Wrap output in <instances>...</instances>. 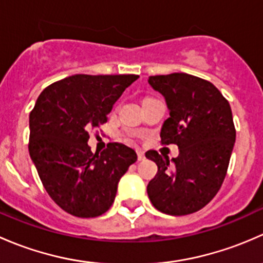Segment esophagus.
<instances>
[{
	"label": "esophagus",
	"instance_id": "1",
	"mask_svg": "<svg viewBox=\"0 0 263 263\" xmlns=\"http://www.w3.org/2000/svg\"><path fill=\"white\" fill-rule=\"evenodd\" d=\"M145 159V155L144 153H142L141 150H137V160L139 161H142Z\"/></svg>",
	"mask_w": 263,
	"mask_h": 263
}]
</instances>
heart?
<instances>
[{"label":"heart","instance_id":"obj_1","mask_svg":"<svg viewBox=\"0 0 263 263\" xmlns=\"http://www.w3.org/2000/svg\"><path fill=\"white\" fill-rule=\"evenodd\" d=\"M146 99H150V98H146Z\"/></svg>","mask_w":263,"mask_h":263}]
</instances>
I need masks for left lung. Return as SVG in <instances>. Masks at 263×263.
Returning <instances> with one entry per match:
<instances>
[{"label": "left lung", "mask_w": 263, "mask_h": 263, "mask_svg": "<svg viewBox=\"0 0 263 263\" xmlns=\"http://www.w3.org/2000/svg\"><path fill=\"white\" fill-rule=\"evenodd\" d=\"M148 84L165 98L169 118L161 127V144H176L179 155L148 150L158 173L147 195L156 210L182 216L201 210L215 197L227 176L235 142L228 100L211 82L188 73L150 76Z\"/></svg>", "instance_id": "1"}]
</instances>
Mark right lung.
Instances as JSON below:
<instances>
[{
	"mask_svg": "<svg viewBox=\"0 0 263 263\" xmlns=\"http://www.w3.org/2000/svg\"><path fill=\"white\" fill-rule=\"evenodd\" d=\"M139 75H73L41 92L29 116V154L44 188L66 213L95 217L109 210L135 150L109 142L91 153L89 131L107 122Z\"/></svg>",
	"mask_w": 263,
	"mask_h": 263,
	"instance_id": "obj_1",
	"label": "right lung"
}]
</instances>
